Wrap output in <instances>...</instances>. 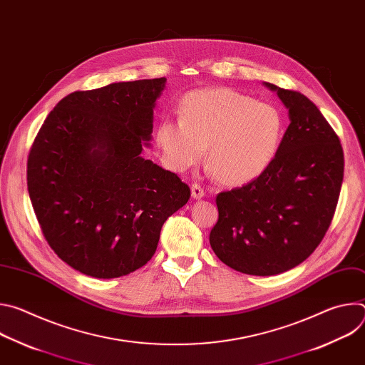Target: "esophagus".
Returning <instances> with one entry per match:
<instances>
[{
    "label": "esophagus",
    "mask_w": 365,
    "mask_h": 365,
    "mask_svg": "<svg viewBox=\"0 0 365 365\" xmlns=\"http://www.w3.org/2000/svg\"><path fill=\"white\" fill-rule=\"evenodd\" d=\"M190 190H192V196H193L195 199H200V197L205 195V189H203L199 183H192Z\"/></svg>",
    "instance_id": "obj_1"
}]
</instances>
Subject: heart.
<instances>
[{"mask_svg":"<svg viewBox=\"0 0 365 365\" xmlns=\"http://www.w3.org/2000/svg\"><path fill=\"white\" fill-rule=\"evenodd\" d=\"M283 135L280 113L266 102L227 88L186 93L180 120L166 118L158 144L170 169L197 165L207 145V162L228 185H242L262 175L274 160Z\"/></svg>","mask_w":365,"mask_h":365,"instance_id":"obj_1","label":"heart"}]
</instances>
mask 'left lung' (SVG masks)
Instances as JSON below:
<instances>
[{
    "mask_svg": "<svg viewBox=\"0 0 365 365\" xmlns=\"http://www.w3.org/2000/svg\"><path fill=\"white\" fill-rule=\"evenodd\" d=\"M266 86L277 91L290 124L262 175L218 193V222L210 234L222 263L252 276L287 272L317 250L344 178L339 137L315 103L297 91Z\"/></svg>",
    "mask_w": 365,
    "mask_h": 365,
    "instance_id": "8db88e82",
    "label": "left lung"
}]
</instances>
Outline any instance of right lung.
Segmentation results:
<instances>
[{
    "mask_svg": "<svg viewBox=\"0 0 365 365\" xmlns=\"http://www.w3.org/2000/svg\"><path fill=\"white\" fill-rule=\"evenodd\" d=\"M166 78L75 91L50 111L27 159L33 210L72 269L114 279L143 267L189 186L141 158Z\"/></svg>",
    "mask_w": 365,
    "mask_h": 365,
    "instance_id": "add662e5",
    "label": "right lung"
}]
</instances>
